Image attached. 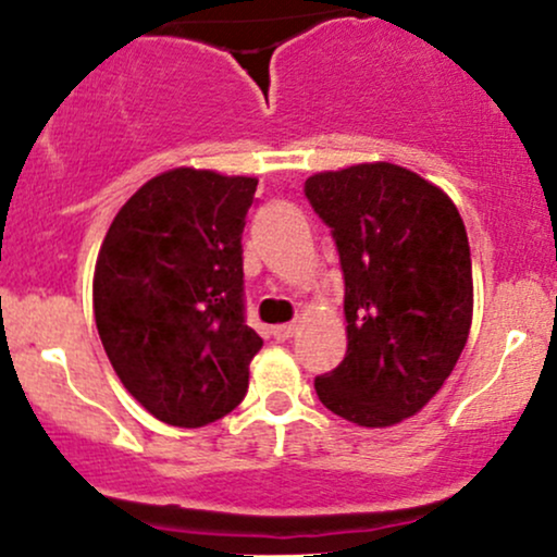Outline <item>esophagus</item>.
I'll list each match as a JSON object with an SVG mask.
<instances>
[{
    "mask_svg": "<svg viewBox=\"0 0 557 557\" xmlns=\"http://www.w3.org/2000/svg\"><path fill=\"white\" fill-rule=\"evenodd\" d=\"M272 335H274V341H280V343L290 341V337L296 335V324H277V327H272Z\"/></svg>",
    "mask_w": 557,
    "mask_h": 557,
    "instance_id": "esophagus-1",
    "label": "esophagus"
}]
</instances>
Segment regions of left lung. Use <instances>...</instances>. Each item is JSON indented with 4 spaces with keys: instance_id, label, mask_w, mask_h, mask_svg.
Returning <instances> with one entry per match:
<instances>
[{
    "instance_id": "8db88e82",
    "label": "left lung",
    "mask_w": 557,
    "mask_h": 557,
    "mask_svg": "<svg viewBox=\"0 0 557 557\" xmlns=\"http://www.w3.org/2000/svg\"><path fill=\"white\" fill-rule=\"evenodd\" d=\"M304 194L345 280V359L314 380L337 417L393 426L434 398L471 330V251L456 203L389 162L319 172Z\"/></svg>"
}]
</instances>
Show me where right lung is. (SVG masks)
Here are the masks:
<instances>
[{
    "label": "right lung",
    "instance_id": "1",
    "mask_svg": "<svg viewBox=\"0 0 557 557\" xmlns=\"http://www.w3.org/2000/svg\"><path fill=\"white\" fill-rule=\"evenodd\" d=\"M257 177L177 168L125 201L101 243L94 317L127 393L172 426L246 398L261 337L246 324L243 246Z\"/></svg>",
    "mask_w": 557,
    "mask_h": 557
}]
</instances>
